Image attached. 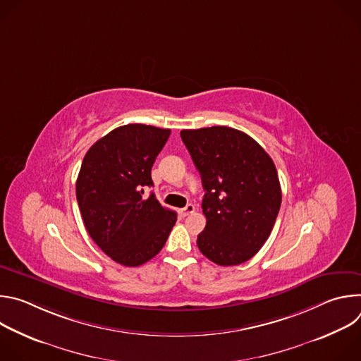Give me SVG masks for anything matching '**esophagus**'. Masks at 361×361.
<instances>
[{
	"label": "esophagus",
	"mask_w": 361,
	"mask_h": 361,
	"mask_svg": "<svg viewBox=\"0 0 361 361\" xmlns=\"http://www.w3.org/2000/svg\"><path fill=\"white\" fill-rule=\"evenodd\" d=\"M194 212H195V207H194V205H192V204H187L184 209H181V210H180V214H181L183 217H187V216H190V214H191V213H194Z\"/></svg>",
	"instance_id": "1"
}]
</instances>
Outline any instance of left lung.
Returning a JSON list of instances; mask_svg holds the SVG:
<instances>
[{
  "instance_id": "1",
  "label": "left lung",
  "mask_w": 361,
  "mask_h": 361,
  "mask_svg": "<svg viewBox=\"0 0 361 361\" xmlns=\"http://www.w3.org/2000/svg\"><path fill=\"white\" fill-rule=\"evenodd\" d=\"M180 135L205 190L201 207L207 224L197 237L200 251L219 266L245 263L267 241L281 205L271 157L231 127L183 130Z\"/></svg>"
}]
</instances>
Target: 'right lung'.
Returning a JSON list of instances; mask_svg holds the SVG:
<instances>
[{"label": "right lung", "mask_w": 361, "mask_h": 361, "mask_svg": "<svg viewBox=\"0 0 361 361\" xmlns=\"http://www.w3.org/2000/svg\"><path fill=\"white\" fill-rule=\"evenodd\" d=\"M171 131L127 124L99 138L85 154L75 183L84 226L94 243L127 267H137L164 247L177 214L154 194L151 167Z\"/></svg>", "instance_id": "obj_1"}]
</instances>
